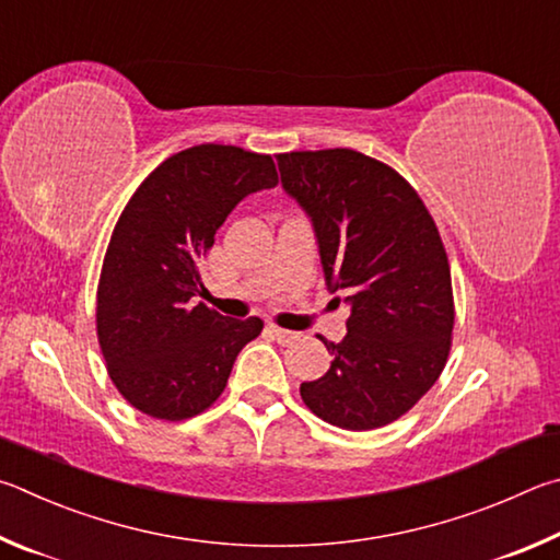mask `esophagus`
I'll return each mask as SVG.
<instances>
[{"mask_svg": "<svg viewBox=\"0 0 560 560\" xmlns=\"http://www.w3.org/2000/svg\"><path fill=\"white\" fill-rule=\"evenodd\" d=\"M268 331L272 335V339L278 341V345H292V341H298V339H300L298 331L282 329V327H278V325H268Z\"/></svg>", "mask_w": 560, "mask_h": 560, "instance_id": "1", "label": "esophagus"}]
</instances>
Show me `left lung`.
<instances>
[{"label":"left lung","instance_id":"obj_1","mask_svg":"<svg viewBox=\"0 0 560 560\" xmlns=\"http://www.w3.org/2000/svg\"><path fill=\"white\" fill-rule=\"evenodd\" d=\"M282 186L315 225L331 292L345 290L347 337L331 366L300 386L317 418L345 430L394 423L447 364L455 300L443 238L394 166L347 147L278 154Z\"/></svg>","mask_w":560,"mask_h":560}]
</instances>
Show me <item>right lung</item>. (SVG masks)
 Listing matches in <instances>:
<instances>
[{
	"label": "right lung",
	"instance_id": "right-lung-1",
	"mask_svg": "<svg viewBox=\"0 0 560 560\" xmlns=\"http://www.w3.org/2000/svg\"><path fill=\"white\" fill-rule=\"evenodd\" d=\"M278 184L270 154L196 144L156 166L117 219L97 280L95 329L107 376L132 408L186 420L215 404L260 317L194 305L201 262L235 203Z\"/></svg>",
	"mask_w": 560,
	"mask_h": 560
}]
</instances>
